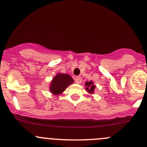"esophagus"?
I'll list each match as a JSON object with an SVG mask.
<instances>
[{"instance_id":"34e87169","label":"esophagus","mask_w":147,"mask_h":147,"mask_svg":"<svg viewBox=\"0 0 147 147\" xmlns=\"http://www.w3.org/2000/svg\"><path fill=\"white\" fill-rule=\"evenodd\" d=\"M75 82H76L77 84H81V82H82V77L80 76H77V77H75Z\"/></svg>"}]
</instances>
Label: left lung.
Segmentation results:
<instances>
[{"instance_id": "left-lung-1", "label": "left lung", "mask_w": 147, "mask_h": 147, "mask_svg": "<svg viewBox=\"0 0 147 147\" xmlns=\"http://www.w3.org/2000/svg\"><path fill=\"white\" fill-rule=\"evenodd\" d=\"M85 86H86V90L88 91V93H91V94L94 93V90H95V88H96V86L93 84V82L92 81L86 82V83H85Z\"/></svg>"}]
</instances>
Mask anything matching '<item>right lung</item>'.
Returning a JSON list of instances; mask_svg holds the SVG:
<instances>
[{
  "mask_svg": "<svg viewBox=\"0 0 147 147\" xmlns=\"http://www.w3.org/2000/svg\"><path fill=\"white\" fill-rule=\"evenodd\" d=\"M73 82V79L67 74L58 73L51 82L49 91L54 95L61 94Z\"/></svg>",
  "mask_w": 147,
  "mask_h": 147,
  "instance_id": "obj_1",
  "label": "right lung"
}]
</instances>
